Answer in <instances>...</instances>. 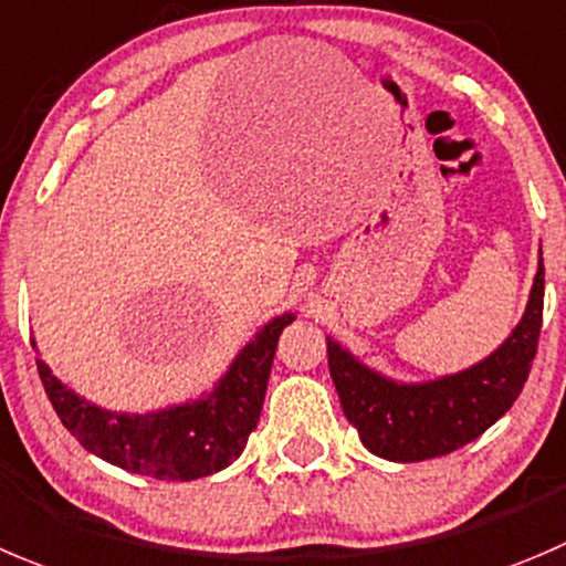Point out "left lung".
Wrapping results in <instances>:
<instances>
[{
	"mask_svg": "<svg viewBox=\"0 0 566 566\" xmlns=\"http://www.w3.org/2000/svg\"><path fill=\"white\" fill-rule=\"evenodd\" d=\"M542 305L545 263L539 250L528 305L505 342L472 367L433 380L389 378L325 336L333 386L364 448L386 461L413 464L453 453L492 428L528 380L542 331Z\"/></svg>",
	"mask_w": 566,
	"mask_h": 566,
	"instance_id": "obj_1",
	"label": "left lung"
}]
</instances>
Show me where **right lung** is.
<instances>
[{
	"label": "right lung",
	"instance_id": "1",
	"mask_svg": "<svg viewBox=\"0 0 566 566\" xmlns=\"http://www.w3.org/2000/svg\"><path fill=\"white\" fill-rule=\"evenodd\" d=\"M294 319V311L272 316L239 349L211 389L155 411L96 406L63 384L44 358H35V364L57 417L88 453L136 475L197 481L222 472L244 453L247 439L261 419L277 338ZM32 349L38 353L35 338Z\"/></svg>",
	"mask_w": 566,
	"mask_h": 566
}]
</instances>
